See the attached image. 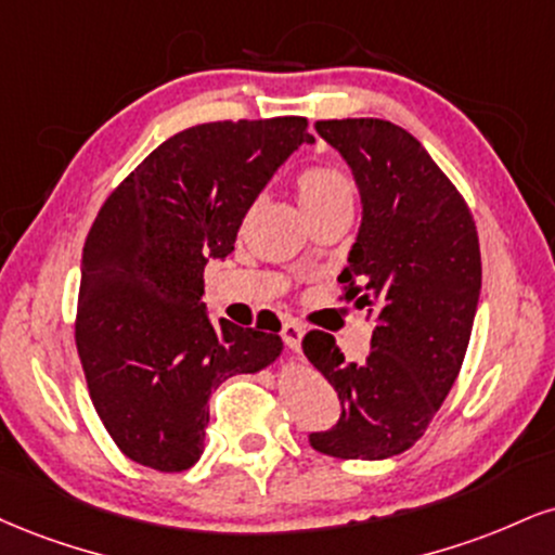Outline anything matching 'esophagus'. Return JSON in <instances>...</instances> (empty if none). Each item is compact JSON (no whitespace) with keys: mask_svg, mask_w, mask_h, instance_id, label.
Segmentation results:
<instances>
[{"mask_svg":"<svg viewBox=\"0 0 555 555\" xmlns=\"http://www.w3.org/2000/svg\"><path fill=\"white\" fill-rule=\"evenodd\" d=\"M302 336H305L302 325H299L297 320L286 318L282 323V338H284V344L289 346V349L295 353H299V349H302Z\"/></svg>","mask_w":555,"mask_h":555,"instance_id":"obj_1","label":"esophagus"}]
</instances>
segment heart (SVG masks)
<instances>
[{"instance_id": "obj_1", "label": "heart", "mask_w": 555, "mask_h": 555, "mask_svg": "<svg viewBox=\"0 0 555 555\" xmlns=\"http://www.w3.org/2000/svg\"><path fill=\"white\" fill-rule=\"evenodd\" d=\"M297 198L307 219H310L320 211L333 209V206H351L353 185L341 170L307 168L297 178Z\"/></svg>"}]
</instances>
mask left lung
Here are the masks:
<instances>
[{
  "instance_id": "left-lung-1",
  "label": "left lung",
  "mask_w": 555,
  "mask_h": 555,
  "mask_svg": "<svg viewBox=\"0 0 555 555\" xmlns=\"http://www.w3.org/2000/svg\"><path fill=\"white\" fill-rule=\"evenodd\" d=\"M362 196V224L338 282L375 315L364 362H346L331 333L302 349L336 387L341 418L310 434L318 452L385 460L424 437L455 385L480 297V248L468 204L418 139L383 118L318 121Z\"/></svg>"
}]
</instances>
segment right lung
Segmentation results:
<instances>
[{
  "label": "right lung",
  "instance_id": "add662e5",
  "mask_svg": "<svg viewBox=\"0 0 555 555\" xmlns=\"http://www.w3.org/2000/svg\"><path fill=\"white\" fill-rule=\"evenodd\" d=\"M312 142L299 116L191 126L98 211L82 250L75 341L100 422L133 463L189 470L204 452L211 390L282 353V325L211 323L204 269L235 250L258 193Z\"/></svg>",
  "mask_w": 555,
  "mask_h": 555
}]
</instances>
